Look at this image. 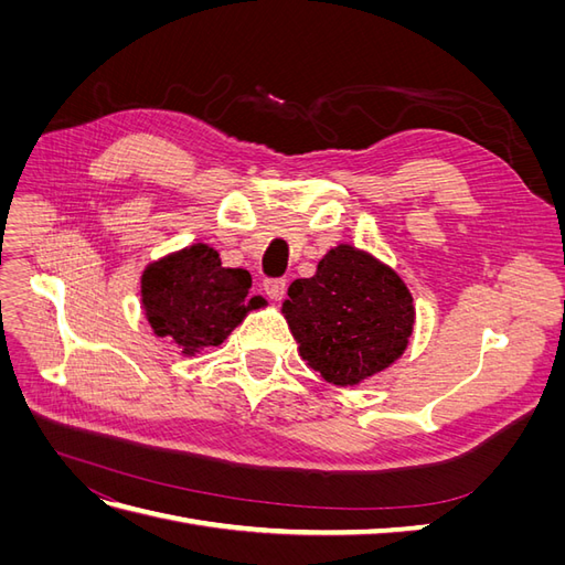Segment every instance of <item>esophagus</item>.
<instances>
[{
  "label": "esophagus",
  "instance_id": "1",
  "mask_svg": "<svg viewBox=\"0 0 565 565\" xmlns=\"http://www.w3.org/2000/svg\"><path fill=\"white\" fill-rule=\"evenodd\" d=\"M264 289L266 295L273 299V301H280L285 297V289H287V282L280 280V278H270L264 282Z\"/></svg>",
  "mask_w": 565,
  "mask_h": 565
}]
</instances>
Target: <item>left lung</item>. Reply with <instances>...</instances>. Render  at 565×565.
I'll return each instance as SVG.
<instances>
[{
	"mask_svg": "<svg viewBox=\"0 0 565 565\" xmlns=\"http://www.w3.org/2000/svg\"><path fill=\"white\" fill-rule=\"evenodd\" d=\"M287 297L282 313L301 358L337 386L386 370L413 334L415 306L405 282L351 245L324 254L316 276L295 280Z\"/></svg>",
	"mask_w": 565,
	"mask_h": 565,
	"instance_id": "obj_1",
	"label": "left lung"
}]
</instances>
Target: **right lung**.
<instances>
[{"instance_id":"obj_1","label":"right lung","mask_w":565,"mask_h":565,"mask_svg":"<svg viewBox=\"0 0 565 565\" xmlns=\"http://www.w3.org/2000/svg\"><path fill=\"white\" fill-rule=\"evenodd\" d=\"M249 287L247 270L224 268L216 249L198 243L150 264L141 299L152 332L193 355L224 344L247 311L259 306V297L247 299Z\"/></svg>"}]
</instances>
